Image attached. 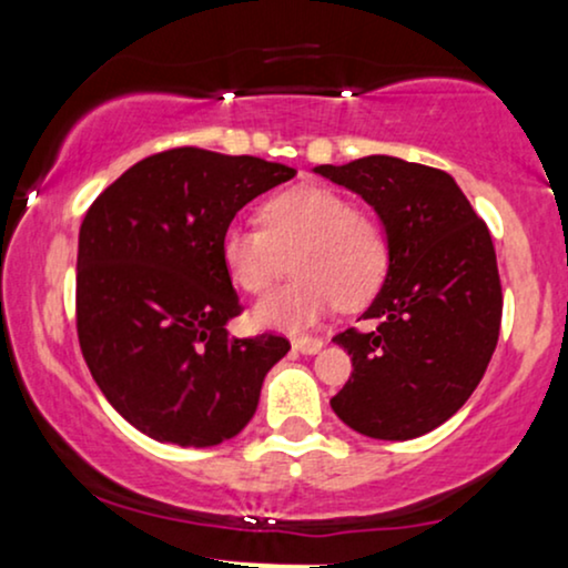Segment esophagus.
I'll list each match as a JSON object with an SVG mask.
<instances>
[{
    "label": "esophagus",
    "instance_id": "1",
    "mask_svg": "<svg viewBox=\"0 0 568 568\" xmlns=\"http://www.w3.org/2000/svg\"><path fill=\"white\" fill-rule=\"evenodd\" d=\"M293 349L302 352V355H315V352L323 349V338L298 336V338H293Z\"/></svg>",
    "mask_w": 568,
    "mask_h": 568
}]
</instances>
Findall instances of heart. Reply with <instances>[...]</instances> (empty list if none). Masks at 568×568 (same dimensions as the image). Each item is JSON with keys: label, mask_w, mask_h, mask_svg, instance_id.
I'll return each mask as SVG.
<instances>
[{"label": "heart", "mask_w": 568, "mask_h": 568, "mask_svg": "<svg viewBox=\"0 0 568 568\" xmlns=\"http://www.w3.org/2000/svg\"><path fill=\"white\" fill-rule=\"evenodd\" d=\"M288 285L253 306L262 328L302 331L328 310L363 306L389 272V237L379 219L349 207L328 186L302 184L262 205V226L232 224L221 234V264L240 291L266 293L288 272Z\"/></svg>", "instance_id": "heart-1"}]
</instances>
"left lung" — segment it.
Returning a JSON list of instances; mask_svg holds the SVG:
<instances>
[{
  "label": "left lung",
  "instance_id": "left-lung-1",
  "mask_svg": "<svg viewBox=\"0 0 568 568\" xmlns=\"http://www.w3.org/2000/svg\"><path fill=\"white\" fill-rule=\"evenodd\" d=\"M315 173L361 194L389 237L387 280L363 312L374 328L334 336L352 355V376L331 408L368 438H419L465 406L497 349L491 234L438 168L371 154Z\"/></svg>",
  "mask_w": 568,
  "mask_h": 568
}]
</instances>
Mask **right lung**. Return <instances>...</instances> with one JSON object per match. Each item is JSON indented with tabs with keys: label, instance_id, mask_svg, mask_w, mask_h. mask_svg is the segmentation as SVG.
<instances>
[{
	"label": "right lung",
	"instance_id": "add662e5",
	"mask_svg": "<svg viewBox=\"0 0 568 568\" xmlns=\"http://www.w3.org/2000/svg\"><path fill=\"white\" fill-rule=\"evenodd\" d=\"M296 171L179 146L135 162L80 226L77 336L106 400L149 438L219 446L253 419L288 338H234L243 312L221 264L240 207Z\"/></svg>",
	"mask_w": 568,
	"mask_h": 568
}]
</instances>
